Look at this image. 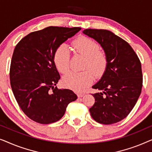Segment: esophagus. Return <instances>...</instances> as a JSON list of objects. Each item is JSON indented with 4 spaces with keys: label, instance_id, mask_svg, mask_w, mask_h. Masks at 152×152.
Returning <instances> with one entry per match:
<instances>
[{
    "label": "esophagus",
    "instance_id": "34e87169",
    "mask_svg": "<svg viewBox=\"0 0 152 152\" xmlns=\"http://www.w3.org/2000/svg\"><path fill=\"white\" fill-rule=\"evenodd\" d=\"M84 93H77V97H82L84 96Z\"/></svg>",
    "mask_w": 152,
    "mask_h": 152
}]
</instances>
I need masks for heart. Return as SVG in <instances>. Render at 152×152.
Here are the masks:
<instances>
[{
	"label": "heart",
	"instance_id": "obj_1",
	"mask_svg": "<svg viewBox=\"0 0 152 152\" xmlns=\"http://www.w3.org/2000/svg\"><path fill=\"white\" fill-rule=\"evenodd\" d=\"M75 52L86 57L84 72H70L62 79L64 86L75 91H81L94 80V76L99 77L104 73L108 65L106 53L100 50L99 45L93 39L87 37H80L72 43ZM70 52L65 44L57 47L54 54V62L58 71L66 73L70 68ZM94 74H93L92 73Z\"/></svg>",
	"mask_w": 152,
	"mask_h": 152
}]
</instances>
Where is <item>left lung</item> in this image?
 <instances>
[{
	"label": "left lung",
	"mask_w": 152,
	"mask_h": 152,
	"mask_svg": "<svg viewBox=\"0 0 152 152\" xmlns=\"http://www.w3.org/2000/svg\"><path fill=\"white\" fill-rule=\"evenodd\" d=\"M83 33L101 45L108 59L104 73L92 87L100 91L93 94L91 115L100 124L116 123L129 114L141 93L140 61L132 46L111 31L86 29Z\"/></svg>",
	"instance_id": "obj_1"
}]
</instances>
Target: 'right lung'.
Instances as JSON below:
<instances>
[{"instance_id": "right-lung-1", "label": "right lung", "mask_w": 152, "mask_h": 152, "mask_svg": "<svg viewBox=\"0 0 152 152\" xmlns=\"http://www.w3.org/2000/svg\"><path fill=\"white\" fill-rule=\"evenodd\" d=\"M80 28L50 26L23 37L16 45L10 70V84L23 113L33 121L50 124L63 117L77 97L56 86L60 75L54 62L57 47Z\"/></svg>"}]
</instances>
